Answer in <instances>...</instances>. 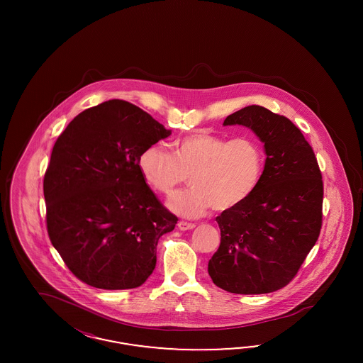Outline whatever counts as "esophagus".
<instances>
[{
    "label": "esophagus",
    "mask_w": 363,
    "mask_h": 363,
    "mask_svg": "<svg viewBox=\"0 0 363 363\" xmlns=\"http://www.w3.org/2000/svg\"><path fill=\"white\" fill-rule=\"evenodd\" d=\"M194 228H196V225L191 223V222H186V220H179L178 222V229L179 230H190V229H194Z\"/></svg>",
    "instance_id": "1"
}]
</instances>
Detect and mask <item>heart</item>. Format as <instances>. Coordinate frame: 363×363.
<instances>
[{
	"mask_svg": "<svg viewBox=\"0 0 363 363\" xmlns=\"http://www.w3.org/2000/svg\"><path fill=\"white\" fill-rule=\"evenodd\" d=\"M264 152L249 135L226 140L197 132L173 143V153L162 145H150L138 158L143 181L154 191L169 196L186 182L191 189L173 194L167 206L177 214L198 218L214 209H235L250 197L264 174Z\"/></svg>",
	"mask_w": 363,
	"mask_h": 363,
	"instance_id": "b5f03b06",
	"label": "heart"
}]
</instances>
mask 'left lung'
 Returning <instances> with one entry per match:
<instances>
[{"mask_svg": "<svg viewBox=\"0 0 363 363\" xmlns=\"http://www.w3.org/2000/svg\"><path fill=\"white\" fill-rule=\"evenodd\" d=\"M223 125H243L264 143V174L253 194L220 213L218 250L209 261L216 285L234 294H266L297 275L322 228L323 181L317 157L285 116L250 105Z\"/></svg>", "mask_w": 363, "mask_h": 363, "instance_id": "1", "label": "left lung"}]
</instances>
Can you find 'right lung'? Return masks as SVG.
I'll use <instances>...</instances> for the list:
<instances>
[{
	"label": "right lung",
	"instance_id": "obj_1",
	"mask_svg": "<svg viewBox=\"0 0 363 363\" xmlns=\"http://www.w3.org/2000/svg\"><path fill=\"white\" fill-rule=\"evenodd\" d=\"M122 99L84 110L57 138L45 172L46 228L67 269L105 290L143 285L177 218L143 181L138 158L170 135Z\"/></svg>",
	"mask_w": 363,
	"mask_h": 363
}]
</instances>
